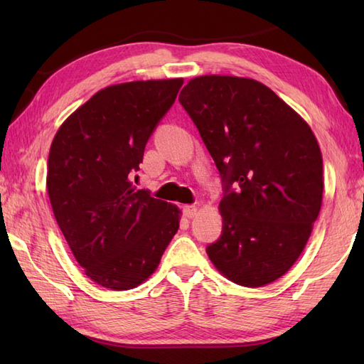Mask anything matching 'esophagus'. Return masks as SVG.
<instances>
[{
	"label": "esophagus",
	"mask_w": 364,
	"mask_h": 364,
	"mask_svg": "<svg viewBox=\"0 0 364 364\" xmlns=\"http://www.w3.org/2000/svg\"><path fill=\"white\" fill-rule=\"evenodd\" d=\"M183 214H184V218L192 219L197 214V206L196 205H184L183 206Z\"/></svg>",
	"instance_id": "esophagus-1"
}]
</instances>
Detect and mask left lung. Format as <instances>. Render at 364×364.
<instances>
[{
  "label": "left lung",
  "mask_w": 364,
  "mask_h": 364,
  "mask_svg": "<svg viewBox=\"0 0 364 364\" xmlns=\"http://www.w3.org/2000/svg\"><path fill=\"white\" fill-rule=\"evenodd\" d=\"M178 100L222 178V235L208 257L233 283H272L300 257L321 211L322 154L313 131L249 78L198 76Z\"/></svg>",
  "instance_id": "left-lung-1"
}]
</instances>
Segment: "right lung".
I'll return each mask as SVG.
<instances>
[{"instance_id":"add662e5","label":"right lung","mask_w":364,"mask_h":364,"mask_svg":"<svg viewBox=\"0 0 364 364\" xmlns=\"http://www.w3.org/2000/svg\"><path fill=\"white\" fill-rule=\"evenodd\" d=\"M183 80L134 81L97 92L53 139L46 189L65 241L95 283L136 288L180 228V210L136 191L145 145Z\"/></svg>"}]
</instances>
